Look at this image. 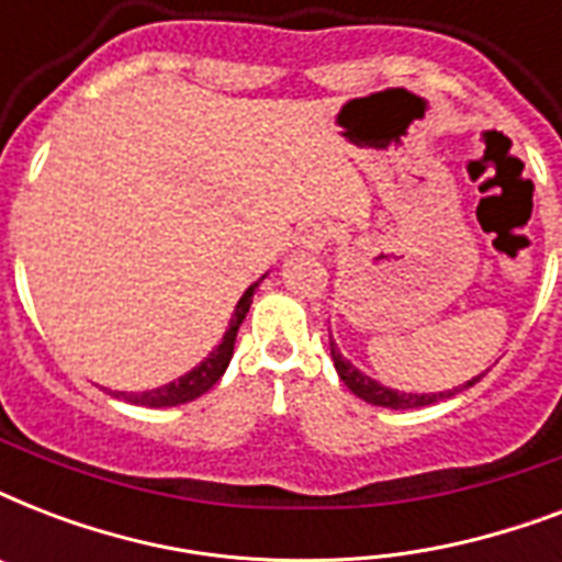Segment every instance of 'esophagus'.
Masks as SVG:
<instances>
[{"mask_svg":"<svg viewBox=\"0 0 562 562\" xmlns=\"http://www.w3.org/2000/svg\"><path fill=\"white\" fill-rule=\"evenodd\" d=\"M329 229L326 227H308L303 236H300V245L308 247V250H324L329 245Z\"/></svg>","mask_w":562,"mask_h":562,"instance_id":"obj_1","label":"esophagus"}]
</instances>
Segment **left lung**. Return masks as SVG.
Here are the masks:
<instances>
[{
	"instance_id": "1",
	"label": "left lung",
	"mask_w": 562,
	"mask_h": 562,
	"mask_svg": "<svg viewBox=\"0 0 562 562\" xmlns=\"http://www.w3.org/2000/svg\"><path fill=\"white\" fill-rule=\"evenodd\" d=\"M329 350H333V361H335V370H338V375H341V382L350 387L356 396H361L364 402H370V405H382V408H423V405H431V402L437 400H446V396H452L454 391H446V393H400V391H391V387H384V384L373 382L370 375L359 373V370L352 368L350 361L344 359L341 352H338V347H335L333 341H329ZM484 375V373H481ZM481 375H475L472 382H467L463 387H472L475 382H481Z\"/></svg>"
}]
</instances>
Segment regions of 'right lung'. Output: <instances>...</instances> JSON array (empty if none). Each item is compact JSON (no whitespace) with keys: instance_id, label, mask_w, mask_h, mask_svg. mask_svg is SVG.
I'll list each match as a JSON object with an SVG mask.
<instances>
[{"instance_id":"1","label":"right lung","mask_w":562,"mask_h":562,"mask_svg":"<svg viewBox=\"0 0 562 562\" xmlns=\"http://www.w3.org/2000/svg\"><path fill=\"white\" fill-rule=\"evenodd\" d=\"M254 289L256 285H250V289L241 294V300H238V306H236V315H233V321H229L227 335H224V341L210 352V359H203L192 373L180 375L178 382L162 384V387H157V391L122 393V396H125L127 402H136V405H148V408H169V405H183V402L198 400L201 393L210 391L212 384L218 382L221 375H224L229 359H233L236 333H238V326H241V321H245L247 308H250V303H254Z\"/></svg>"}]
</instances>
